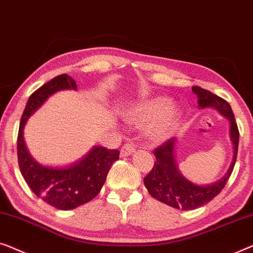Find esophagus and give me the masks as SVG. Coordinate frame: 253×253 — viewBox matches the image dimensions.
I'll use <instances>...</instances> for the list:
<instances>
[{
	"label": "esophagus",
	"mask_w": 253,
	"mask_h": 253,
	"mask_svg": "<svg viewBox=\"0 0 253 253\" xmlns=\"http://www.w3.org/2000/svg\"><path fill=\"white\" fill-rule=\"evenodd\" d=\"M135 150H136V147L133 143H126L123 145L122 150H120V156L122 157H127V156L133 154Z\"/></svg>",
	"instance_id": "1"
}]
</instances>
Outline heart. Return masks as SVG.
<instances>
[{
    "instance_id": "b5f03b06",
    "label": "heart",
    "mask_w": 253,
    "mask_h": 253,
    "mask_svg": "<svg viewBox=\"0 0 253 253\" xmlns=\"http://www.w3.org/2000/svg\"><path fill=\"white\" fill-rule=\"evenodd\" d=\"M170 108H172V103L169 99H154V101L144 103L140 108L135 110L133 119L137 123L147 124L163 118V119L151 130V135L155 138L165 137L176 123V115L170 112Z\"/></svg>"
}]
</instances>
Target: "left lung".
<instances>
[{
  "label": "left lung",
  "instance_id": "obj_1",
  "mask_svg": "<svg viewBox=\"0 0 253 253\" xmlns=\"http://www.w3.org/2000/svg\"><path fill=\"white\" fill-rule=\"evenodd\" d=\"M191 89L196 94L201 108H208V106L214 108L229 120L230 138L234 144V156L227 174L222 179L209 186H198L187 180L177 169L175 156H174L175 138L170 137L155 149L154 155L156 162L150 173L143 179L144 186L149 194L154 198L158 199L159 202L165 203L172 208L182 210L201 208L202 205L218 196L220 191L225 188L236 163L238 138H240V131H238L237 124L235 122V116L229 103L198 86H194Z\"/></svg>",
  "mask_w": 253,
  "mask_h": 253
}]
</instances>
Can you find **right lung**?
Instances as JSON below:
<instances>
[{
	"label": "right lung",
	"mask_w": 253,
	"mask_h": 253,
	"mask_svg": "<svg viewBox=\"0 0 253 253\" xmlns=\"http://www.w3.org/2000/svg\"><path fill=\"white\" fill-rule=\"evenodd\" d=\"M62 89H77L76 81L67 74L55 77L30 96L20 119L17 156L21 175L31 190L47 204L66 211L97 196L120 152L117 149L94 147L80 162L63 169L42 166L31 157L23 136L25 124L49 96Z\"/></svg>",
	"instance_id": "right-lung-1"
}]
</instances>
